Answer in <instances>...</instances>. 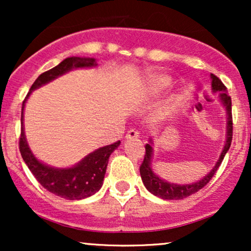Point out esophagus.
I'll return each instance as SVG.
<instances>
[{
    "instance_id": "1",
    "label": "esophagus",
    "mask_w": 251,
    "mask_h": 251,
    "mask_svg": "<svg viewBox=\"0 0 251 251\" xmlns=\"http://www.w3.org/2000/svg\"><path fill=\"white\" fill-rule=\"evenodd\" d=\"M139 131H138V129H134V128H132V129H129V131L127 132V134H126V138H137V137H139Z\"/></svg>"
}]
</instances>
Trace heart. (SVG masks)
Returning <instances> with one entry per match:
<instances>
[{"instance_id":"heart-1","label":"heart","mask_w":251,"mask_h":251,"mask_svg":"<svg viewBox=\"0 0 251 251\" xmlns=\"http://www.w3.org/2000/svg\"><path fill=\"white\" fill-rule=\"evenodd\" d=\"M166 85H168V81H166L165 79L159 80V81L155 83V86H154V88H153V92H154V93H160V92H162L163 89L166 87Z\"/></svg>"}]
</instances>
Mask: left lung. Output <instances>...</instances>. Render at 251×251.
I'll use <instances>...</instances> for the list:
<instances>
[{
  "label": "left lung",
  "instance_id": "left-lung-1",
  "mask_svg": "<svg viewBox=\"0 0 251 251\" xmlns=\"http://www.w3.org/2000/svg\"><path fill=\"white\" fill-rule=\"evenodd\" d=\"M211 88L214 93L220 94V100L222 105L224 106L226 111V139L224 144L223 151L220 155V159L217 160L216 165L210 170V172L206 176H204L201 180H197L196 183L192 184H175L169 183V181L162 179L158 177L157 175L152 171L151 168V159L153 155V148H152V139H150V143L145 145V155H144V160L140 165V176H142V180L145 185V188L151 192L152 195L157 196V197L163 198V200H183V198L189 197V196L196 194L203 189L210 180L212 179L214 175L220 168L222 160H223L224 155L226 154L227 150L231 145L232 140V116H231V98L227 96L226 87L224 83L218 79L217 76L211 74Z\"/></svg>",
  "mask_w": 251,
  "mask_h": 251
}]
</instances>
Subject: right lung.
I'll use <instances>...</instances> for the list:
<instances>
[{
	"mask_svg": "<svg viewBox=\"0 0 251 251\" xmlns=\"http://www.w3.org/2000/svg\"><path fill=\"white\" fill-rule=\"evenodd\" d=\"M94 66H97V61L93 57H67L54 68L39 75L31 85L30 91L28 92L27 97L22 103L21 137H20L19 142L22 158L31 174L43 188L51 194L70 201L83 200V198L91 197L92 195L99 191L102 185L106 169H107L109 155L120 145V142L96 150L72 168L57 169L46 165L37 159L28 146L24 128V109L28 97L30 96L34 89L41 87L74 68L94 67Z\"/></svg>",
	"mask_w": 251,
	"mask_h": 251,
	"instance_id": "right-lung-1",
	"label": "right lung"
}]
</instances>
